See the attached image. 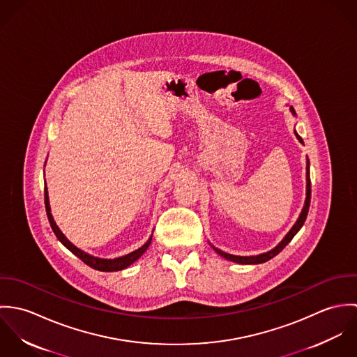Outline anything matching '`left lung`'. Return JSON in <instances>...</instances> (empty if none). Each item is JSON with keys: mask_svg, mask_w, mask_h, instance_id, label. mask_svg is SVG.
<instances>
[{"mask_svg": "<svg viewBox=\"0 0 357 357\" xmlns=\"http://www.w3.org/2000/svg\"><path fill=\"white\" fill-rule=\"evenodd\" d=\"M291 111H293V114H296L294 112V108H291ZM296 133V136H297V139L301 142V143H304L303 142V139L298 136V133L297 132H294ZM309 204H310V177H309V160H307V163H306V199H305V206H304V208H303V213H301V215H300V218L297 220V222L294 224V227L290 229V232L286 235V238L275 248V249H272L271 252H268V253H264V255H252V257H241V255H228V253H224V252H221V250H218V249H215V248H213L214 250H215V253L217 255H221V257H224V258H227V259H229V261H234V262H238V264H261V262H265V261H268V259H271V258H273L275 255H279L290 242H291V239L296 236V234L301 229V227L304 225V222H305L306 215H307V211H309Z\"/></svg>", "mask_w": 357, "mask_h": 357, "instance_id": "1", "label": "left lung"}]
</instances>
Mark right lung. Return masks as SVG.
<instances>
[{
  "instance_id": "1",
  "label": "right lung",
  "mask_w": 357,
  "mask_h": 357,
  "mask_svg": "<svg viewBox=\"0 0 357 357\" xmlns=\"http://www.w3.org/2000/svg\"><path fill=\"white\" fill-rule=\"evenodd\" d=\"M45 208H47V215H48L50 224H51L52 229H53L56 238H57L71 253H74L79 259H82L86 265H89V266L93 268V269L102 271V272H114V271H121V269L128 268L130 264H133L136 259H139L142 255H144V252L149 249V246H150V243H151V238H150L149 242H147L144 246H142L140 249H137L136 252H133V253H130V255H123V257H119V258H114V259L98 258V257L89 255L88 253L79 250L78 248H75V246L61 234V231L59 229V227L56 225V222H54V220H53V217H52L47 185H45Z\"/></svg>"
}]
</instances>
